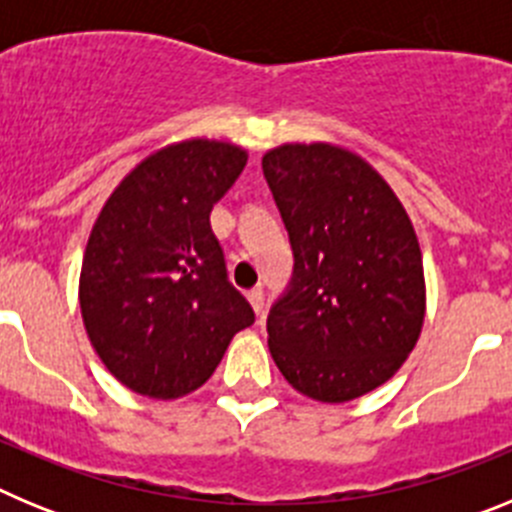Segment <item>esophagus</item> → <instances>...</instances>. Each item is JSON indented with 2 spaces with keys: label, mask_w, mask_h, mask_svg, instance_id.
<instances>
[{
  "label": "esophagus",
  "mask_w": 512,
  "mask_h": 512,
  "mask_svg": "<svg viewBox=\"0 0 512 512\" xmlns=\"http://www.w3.org/2000/svg\"><path fill=\"white\" fill-rule=\"evenodd\" d=\"M248 302H251V307L256 310V315H261V312H264V289H251V292H248Z\"/></svg>",
  "instance_id": "obj_1"
}]
</instances>
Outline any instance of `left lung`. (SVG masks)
<instances>
[{
	"instance_id": "left-lung-1",
	"label": "left lung",
	"mask_w": 512,
	"mask_h": 512,
	"mask_svg": "<svg viewBox=\"0 0 512 512\" xmlns=\"http://www.w3.org/2000/svg\"><path fill=\"white\" fill-rule=\"evenodd\" d=\"M261 166L295 253L266 318L271 356L302 395L356 400L400 369L423 328L413 223L390 184L343 148L279 146Z\"/></svg>"
}]
</instances>
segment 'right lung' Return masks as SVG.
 Wrapping results in <instances>:
<instances>
[{"mask_svg":"<svg viewBox=\"0 0 512 512\" xmlns=\"http://www.w3.org/2000/svg\"><path fill=\"white\" fill-rule=\"evenodd\" d=\"M246 158L205 138L166 146L99 212L81 264V318L104 366L138 395L174 400L202 387L256 320L210 225Z\"/></svg>","mask_w":512,"mask_h":512,"instance_id":"1","label":"right lung"}]
</instances>
